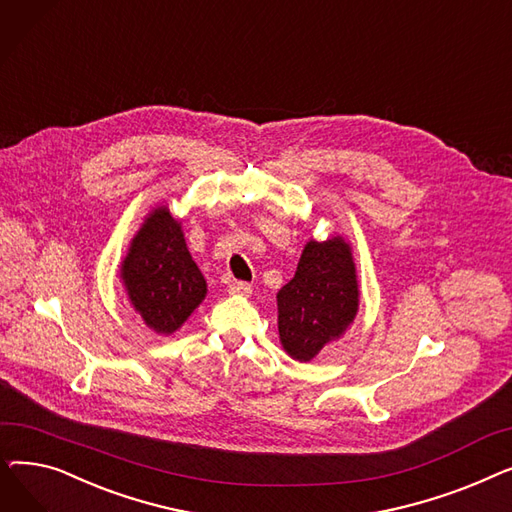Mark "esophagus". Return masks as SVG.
I'll use <instances>...</instances> for the list:
<instances>
[{"mask_svg":"<svg viewBox=\"0 0 512 512\" xmlns=\"http://www.w3.org/2000/svg\"><path fill=\"white\" fill-rule=\"evenodd\" d=\"M251 284H247V282H230V286H228V292L230 294H240V297H249L251 294Z\"/></svg>","mask_w":512,"mask_h":512,"instance_id":"1","label":"esophagus"}]
</instances>
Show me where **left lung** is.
<instances>
[{
  "label": "left lung",
  "instance_id": "left-lung-1",
  "mask_svg": "<svg viewBox=\"0 0 512 512\" xmlns=\"http://www.w3.org/2000/svg\"><path fill=\"white\" fill-rule=\"evenodd\" d=\"M359 280L351 242L311 238L294 278L278 294V332L288 357L307 363L340 340L359 311Z\"/></svg>",
  "mask_w": 512,
  "mask_h": 512
}]
</instances>
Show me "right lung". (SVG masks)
<instances>
[{"mask_svg":"<svg viewBox=\"0 0 512 512\" xmlns=\"http://www.w3.org/2000/svg\"><path fill=\"white\" fill-rule=\"evenodd\" d=\"M130 307L159 336H170L203 303L207 282L188 253L182 222L168 205L153 207L120 263Z\"/></svg>","mask_w":512,"mask_h":512,"instance_id":"obj_1","label":"right lung"}]
</instances>
